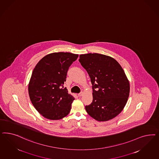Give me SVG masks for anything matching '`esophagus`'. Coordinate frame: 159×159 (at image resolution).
Wrapping results in <instances>:
<instances>
[{
  "label": "esophagus",
  "mask_w": 159,
  "mask_h": 159,
  "mask_svg": "<svg viewBox=\"0 0 159 159\" xmlns=\"http://www.w3.org/2000/svg\"><path fill=\"white\" fill-rule=\"evenodd\" d=\"M83 94H84V93H83V92H81V93H78V97H82V95H83Z\"/></svg>",
  "instance_id": "34e87169"
}]
</instances>
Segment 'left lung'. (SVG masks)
<instances>
[{"instance_id":"obj_1","label":"left lung","mask_w":159,"mask_h":159,"mask_svg":"<svg viewBox=\"0 0 159 159\" xmlns=\"http://www.w3.org/2000/svg\"><path fill=\"white\" fill-rule=\"evenodd\" d=\"M79 61L92 83L93 101L85 106L89 116L97 121H108L122 111L130 92V84L116 60L98 53L81 54Z\"/></svg>"}]
</instances>
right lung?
I'll return each instance as SVG.
<instances>
[{
	"label": "right lung",
	"mask_w": 159,
	"mask_h": 159,
	"mask_svg": "<svg viewBox=\"0 0 159 159\" xmlns=\"http://www.w3.org/2000/svg\"><path fill=\"white\" fill-rule=\"evenodd\" d=\"M78 54L58 52L42 58L34 68L29 83V95L34 107L50 120H60L71 111L74 98L64 88L69 67Z\"/></svg>",
	"instance_id": "right-lung-1"
}]
</instances>
